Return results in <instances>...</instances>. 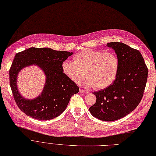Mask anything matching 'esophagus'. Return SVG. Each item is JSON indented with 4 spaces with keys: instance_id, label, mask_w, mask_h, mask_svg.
<instances>
[{
    "instance_id": "34e87169",
    "label": "esophagus",
    "mask_w": 156,
    "mask_h": 156,
    "mask_svg": "<svg viewBox=\"0 0 156 156\" xmlns=\"http://www.w3.org/2000/svg\"><path fill=\"white\" fill-rule=\"evenodd\" d=\"M79 92L81 93H84V94L87 93V91H85V90H81V89H80V90H79Z\"/></svg>"
}]
</instances>
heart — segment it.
<instances>
[{"mask_svg": "<svg viewBox=\"0 0 156 156\" xmlns=\"http://www.w3.org/2000/svg\"><path fill=\"white\" fill-rule=\"evenodd\" d=\"M73 59V62H63L62 70L74 83L80 84L86 76V87L103 90L112 85L116 79L119 62L112 52L85 49L74 55Z\"/></svg>", "mask_w": 156, "mask_h": 156, "instance_id": "1", "label": "heart"}]
</instances>
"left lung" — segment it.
I'll return each mask as SVG.
<instances>
[{
	"label": "left lung",
	"instance_id": "1",
	"mask_svg": "<svg viewBox=\"0 0 156 156\" xmlns=\"http://www.w3.org/2000/svg\"><path fill=\"white\" fill-rule=\"evenodd\" d=\"M107 46L117 55L118 73L112 85L93 93L96 101L89 110L101 121H113L127 115L138 105L145 88L148 69L138 50L118 42L107 43Z\"/></svg>",
	"mask_w": 156,
	"mask_h": 156
}]
</instances>
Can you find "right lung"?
I'll use <instances>...</instances> for the list:
<instances>
[{
  "label": "right lung",
  "instance_id": "1",
  "mask_svg": "<svg viewBox=\"0 0 156 156\" xmlns=\"http://www.w3.org/2000/svg\"><path fill=\"white\" fill-rule=\"evenodd\" d=\"M72 55L70 52L48 48H30L15 55L9 70V81L14 100L22 112L42 121L53 119L64 112L71 96L79 90L62 70L63 62ZM34 64L43 71L46 82L37 98L27 99L18 91L17 77L21 69Z\"/></svg>",
  "mask_w": 156,
  "mask_h": 156
}]
</instances>
